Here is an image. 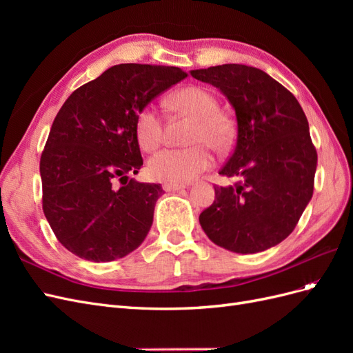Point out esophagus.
<instances>
[{"label":"esophagus","instance_id":"esophagus-1","mask_svg":"<svg viewBox=\"0 0 353 353\" xmlns=\"http://www.w3.org/2000/svg\"><path fill=\"white\" fill-rule=\"evenodd\" d=\"M162 187L165 191H178V190L185 188L184 184H175V183H163Z\"/></svg>","mask_w":353,"mask_h":353}]
</instances>
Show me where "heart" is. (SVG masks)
Wrapping results in <instances>:
<instances>
[{"instance_id": "1", "label": "heart", "mask_w": 353, "mask_h": 353, "mask_svg": "<svg viewBox=\"0 0 353 353\" xmlns=\"http://www.w3.org/2000/svg\"><path fill=\"white\" fill-rule=\"evenodd\" d=\"M166 108L196 119L191 131V143L184 148H163L148 159V174L168 183H190L213 165L210 147L218 152L232 145L236 128L227 114L219 112L216 95L208 88L193 85L174 92L166 100ZM135 135L141 148L152 152L163 140L162 114L153 104L145 105L135 119Z\"/></svg>"}]
</instances>
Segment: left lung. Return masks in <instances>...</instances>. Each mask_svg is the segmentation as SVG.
I'll use <instances>...</instances> for the list:
<instances>
[{
    "mask_svg": "<svg viewBox=\"0 0 353 353\" xmlns=\"http://www.w3.org/2000/svg\"><path fill=\"white\" fill-rule=\"evenodd\" d=\"M216 87L236 112L237 143L219 175L240 183L215 187L199 216L210 241L234 253H258L290 236L312 199L316 150L294 95L261 69L221 65L190 70Z\"/></svg>",
    "mask_w": 353,
    "mask_h": 353,
    "instance_id": "obj_1",
    "label": "left lung"
}]
</instances>
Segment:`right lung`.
<instances>
[{"label":"right lung","instance_id":"obj_1","mask_svg":"<svg viewBox=\"0 0 353 353\" xmlns=\"http://www.w3.org/2000/svg\"><path fill=\"white\" fill-rule=\"evenodd\" d=\"M185 77L174 66L116 65L61 105L41 156L42 209L57 240L81 259H121L147 237L163 190L130 179L143 166L135 119Z\"/></svg>","mask_w":353,"mask_h":353}]
</instances>
